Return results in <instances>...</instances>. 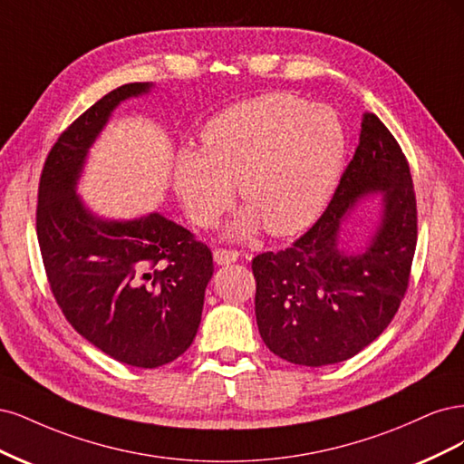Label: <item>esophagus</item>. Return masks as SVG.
Wrapping results in <instances>:
<instances>
[{"instance_id": "esophagus-1", "label": "esophagus", "mask_w": 464, "mask_h": 464, "mask_svg": "<svg viewBox=\"0 0 464 464\" xmlns=\"http://www.w3.org/2000/svg\"><path fill=\"white\" fill-rule=\"evenodd\" d=\"M238 260V252L237 250H226V248H216L214 250V262L218 266H226L233 264Z\"/></svg>"}]
</instances>
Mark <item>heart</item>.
Segmentation results:
<instances>
[{
	"mask_svg": "<svg viewBox=\"0 0 464 464\" xmlns=\"http://www.w3.org/2000/svg\"><path fill=\"white\" fill-rule=\"evenodd\" d=\"M345 130L327 106L270 92L223 110L200 132V152L181 150L173 185L188 219L214 227L233 204V183L246 204L231 233L262 226L289 237L320 218L339 183Z\"/></svg>",
	"mask_w": 464,
	"mask_h": 464,
	"instance_id": "b5f03b06",
	"label": "heart"
}]
</instances>
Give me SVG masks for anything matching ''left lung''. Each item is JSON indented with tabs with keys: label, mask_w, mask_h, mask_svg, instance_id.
I'll return each instance as SVG.
<instances>
[{
	"label": "left lung",
	"mask_w": 464,
	"mask_h": 464,
	"mask_svg": "<svg viewBox=\"0 0 464 464\" xmlns=\"http://www.w3.org/2000/svg\"><path fill=\"white\" fill-rule=\"evenodd\" d=\"M382 191L384 214L364 253L345 255L336 238L358 198ZM416 197L409 161L373 113L330 206L296 241L252 260L258 330L274 354L301 366L343 362L380 337L409 287L416 248Z\"/></svg>",
	"instance_id": "1"
}]
</instances>
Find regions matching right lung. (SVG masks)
<instances>
[{
  "mask_svg": "<svg viewBox=\"0 0 464 464\" xmlns=\"http://www.w3.org/2000/svg\"><path fill=\"white\" fill-rule=\"evenodd\" d=\"M150 86L115 88L59 134L36 206L42 262L63 316L102 353L137 368L163 366L190 347L214 274L212 250L185 227L160 214L102 219L74 190L111 111Z\"/></svg>",
  "mask_w": 464,
  "mask_h": 464,
  "instance_id": "add662e5",
  "label": "right lung"
}]
</instances>
